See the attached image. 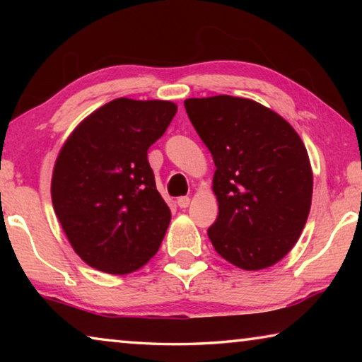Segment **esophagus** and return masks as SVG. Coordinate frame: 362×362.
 Segmentation results:
<instances>
[{
	"mask_svg": "<svg viewBox=\"0 0 362 362\" xmlns=\"http://www.w3.org/2000/svg\"><path fill=\"white\" fill-rule=\"evenodd\" d=\"M189 204V198L188 196H180V198H177V206L180 207V209H185Z\"/></svg>",
	"mask_w": 362,
	"mask_h": 362,
	"instance_id": "obj_1",
	"label": "esophagus"
}]
</instances>
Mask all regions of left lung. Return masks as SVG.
<instances>
[{"instance_id": "left-lung-1", "label": "left lung", "mask_w": 362, "mask_h": 362, "mask_svg": "<svg viewBox=\"0 0 362 362\" xmlns=\"http://www.w3.org/2000/svg\"><path fill=\"white\" fill-rule=\"evenodd\" d=\"M209 148L218 201L207 236L218 255L257 272L278 263L298 241L313 196L308 153L283 116L243 97L183 102Z\"/></svg>"}]
</instances>
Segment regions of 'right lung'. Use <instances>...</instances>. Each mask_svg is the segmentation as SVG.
I'll list each match as a JSON object with an SVG mask.
<instances>
[{"label":"right lung","instance_id":"1","mask_svg":"<svg viewBox=\"0 0 362 362\" xmlns=\"http://www.w3.org/2000/svg\"><path fill=\"white\" fill-rule=\"evenodd\" d=\"M175 113L174 102L121 97L84 118L60 148L52 206L73 250L89 267L127 274L158 252L170 211L146 151Z\"/></svg>","mask_w":362,"mask_h":362}]
</instances>
